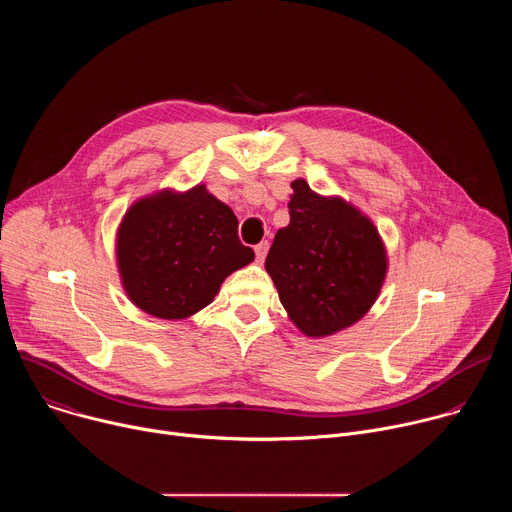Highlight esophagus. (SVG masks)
<instances>
[{
  "instance_id": "esophagus-1",
  "label": "esophagus",
  "mask_w": 512,
  "mask_h": 512,
  "mask_svg": "<svg viewBox=\"0 0 512 512\" xmlns=\"http://www.w3.org/2000/svg\"><path fill=\"white\" fill-rule=\"evenodd\" d=\"M267 251H269V243H267V241H261L259 245H255V257H257L259 263H263Z\"/></svg>"
}]
</instances>
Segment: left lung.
I'll list each match as a JSON object with an SVG mask.
<instances>
[{
    "mask_svg": "<svg viewBox=\"0 0 512 512\" xmlns=\"http://www.w3.org/2000/svg\"><path fill=\"white\" fill-rule=\"evenodd\" d=\"M289 225L265 259L289 318L308 336L334 334L369 312L387 257L367 216L340 198H322L306 180L291 182Z\"/></svg>",
    "mask_w": 512,
    "mask_h": 512,
    "instance_id": "8db88e82",
    "label": "left lung"
}]
</instances>
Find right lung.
Wrapping results in <instances>:
<instances>
[{"instance_id": "right-lung-1", "label": "right lung", "mask_w": 512, "mask_h": 512, "mask_svg": "<svg viewBox=\"0 0 512 512\" xmlns=\"http://www.w3.org/2000/svg\"><path fill=\"white\" fill-rule=\"evenodd\" d=\"M237 231L233 210L204 186L135 202L117 235L127 296L156 318L192 316L214 300L225 277L255 259Z\"/></svg>"}]
</instances>
